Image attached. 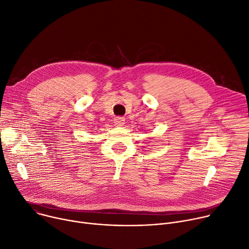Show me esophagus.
I'll return each mask as SVG.
<instances>
[{
	"label": "esophagus",
	"instance_id": "34e87169",
	"mask_svg": "<svg viewBox=\"0 0 249 249\" xmlns=\"http://www.w3.org/2000/svg\"><path fill=\"white\" fill-rule=\"evenodd\" d=\"M114 124L116 126H118V127H121V126H123L125 124V119L123 117H116L114 119Z\"/></svg>",
	"mask_w": 249,
	"mask_h": 249
}]
</instances>
